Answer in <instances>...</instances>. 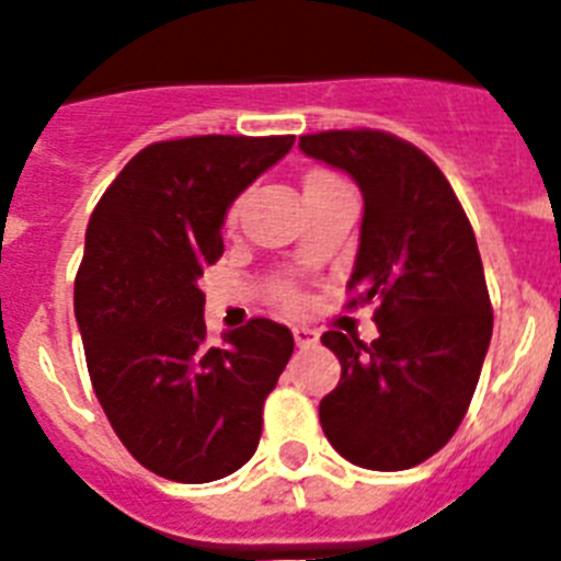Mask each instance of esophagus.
<instances>
[{
  "label": "esophagus",
  "instance_id": "obj_1",
  "mask_svg": "<svg viewBox=\"0 0 561 561\" xmlns=\"http://www.w3.org/2000/svg\"><path fill=\"white\" fill-rule=\"evenodd\" d=\"M291 334H295V342L300 348H306V345L317 340V331H311L309 325H291Z\"/></svg>",
  "mask_w": 561,
  "mask_h": 561
}]
</instances>
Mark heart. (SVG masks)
<instances>
[{
	"label": "heart",
	"mask_w": 561,
	"mask_h": 561,
	"mask_svg": "<svg viewBox=\"0 0 561 561\" xmlns=\"http://www.w3.org/2000/svg\"><path fill=\"white\" fill-rule=\"evenodd\" d=\"M334 182H340V180H336V176H334V173L317 171V173H311L309 180H306L304 191H306V187H323V185H334ZM232 216H236V207H232V210H230V219H232ZM284 300H289V304H291V300H295V295H291V291H284Z\"/></svg>",
	"instance_id": "obj_1"
}]
</instances>
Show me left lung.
I'll return each mask as SVG.
<instances>
[{
	"mask_svg": "<svg viewBox=\"0 0 561 561\" xmlns=\"http://www.w3.org/2000/svg\"><path fill=\"white\" fill-rule=\"evenodd\" d=\"M300 151L359 185L365 213L348 280L359 295L348 306L379 300L370 345L342 331L320 336L342 365L320 424L351 463L410 469L455 435L492 340L472 225L440 168L393 134H306Z\"/></svg>",
	"mask_w": 561,
	"mask_h": 561,
	"instance_id": "left-lung-1",
	"label": "left lung"
}]
</instances>
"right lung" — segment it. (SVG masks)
I'll use <instances>...</instances> for the list:
<instances>
[{
  "mask_svg": "<svg viewBox=\"0 0 561 561\" xmlns=\"http://www.w3.org/2000/svg\"><path fill=\"white\" fill-rule=\"evenodd\" d=\"M295 137L202 134L142 148L87 227L76 320L92 388L123 447L160 478L210 483L255 455L264 401L295 351L266 317L207 342L202 272L238 193Z\"/></svg>",
  "mask_w": 561,
  "mask_h": 561,
  "instance_id": "right-lung-1",
  "label": "right lung"
}]
</instances>
